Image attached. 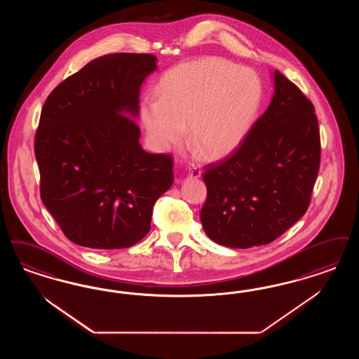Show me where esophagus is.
<instances>
[{"label": "esophagus", "instance_id": "esophagus-1", "mask_svg": "<svg viewBox=\"0 0 359 359\" xmlns=\"http://www.w3.org/2000/svg\"><path fill=\"white\" fill-rule=\"evenodd\" d=\"M201 170H199V168H196V167H195V168H191V170H189V176H191V177H194V179H196V177H201Z\"/></svg>", "mask_w": 359, "mask_h": 359}]
</instances>
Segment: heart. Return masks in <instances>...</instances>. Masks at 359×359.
I'll list each match as a JSON object with an SVG mask.
<instances>
[{
    "mask_svg": "<svg viewBox=\"0 0 359 359\" xmlns=\"http://www.w3.org/2000/svg\"><path fill=\"white\" fill-rule=\"evenodd\" d=\"M158 99L140 102V118L152 144L167 151L186 137L205 156H223L251 128L262 99L257 73L229 60L204 57L165 73Z\"/></svg>",
    "mask_w": 359,
    "mask_h": 359,
    "instance_id": "heart-1",
    "label": "heart"
}]
</instances>
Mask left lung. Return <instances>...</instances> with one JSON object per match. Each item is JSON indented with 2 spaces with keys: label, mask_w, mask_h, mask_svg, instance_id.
Masks as SVG:
<instances>
[{
  "label": "left lung",
  "mask_w": 359,
  "mask_h": 359,
  "mask_svg": "<svg viewBox=\"0 0 359 359\" xmlns=\"http://www.w3.org/2000/svg\"><path fill=\"white\" fill-rule=\"evenodd\" d=\"M266 112L230 155L204 167L207 236L232 248L273 242L306 214L320 164L316 108L279 71Z\"/></svg>",
  "instance_id": "left-lung-1"
}]
</instances>
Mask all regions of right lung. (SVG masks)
<instances>
[{
  "mask_svg": "<svg viewBox=\"0 0 359 359\" xmlns=\"http://www.w3.org/2000/svg\"><path fill=\"white\" fill-rule=\"evenodd\" d=\"M156 61L149 53L95 58L43 104L34 137L40 195L73 243L118 250L140 242L172 186V156L145 152L135 120Z\"/></svg>",
  "mask_w": 359,
  "mask_h": 359,
  "instance_id": "1",
  "label": "right lung"
}]
</instances>
